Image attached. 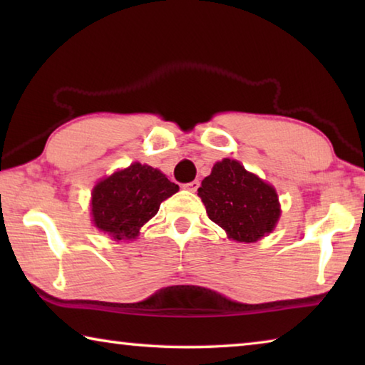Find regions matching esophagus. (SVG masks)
<instances>
[{
  "instance_id": "34e87169",
  "label": "esophagus",
  "mask_w": 365,
  "mask_h": 365,
  "mask_svg": "<svg viewBox=\"0 0 365 365\" xmlns=\"http://www.w3.org/2000/svg\"><path fill=\"white\" fill-rule=\"evenodd\" d=\"M200 180H193V182H188V183H185L183 185V188L185 190H188V191H191V193H195V191L200 188Z\"/></svg>"
}]
</instances>
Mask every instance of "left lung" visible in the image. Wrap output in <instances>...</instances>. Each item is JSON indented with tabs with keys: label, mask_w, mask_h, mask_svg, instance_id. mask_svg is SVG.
Here are the masks:
<instances>
[{
	"label": "left lung",
	"mask_w": 365,
	"mask_h": 365,
	"mask_svg": "<svg viewBox=\"0 0 365 365\" xmlns=\"http://www.w3.org/2000/svg\"><path fill=\"white\" fill-rule=\"evenodd\" d=\"M197 195L205 202L209 219L224 228L232 240L242 243L257 242L274 230L280 217L274 187L233 159L214 164Z\"/></svg>",
	"instance_id": "left-lung-1"
}]
</instances>
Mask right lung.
Returning a JSON list of instances; mask_svg holds the SVG:
<instances>
[{"instance_id": "1", "label": "right lung", "mask_w": 365, "mask_h": 365, "mask_svg": "<svg viewBox=\"0 0 365 365\" xmlns=\"http://www.w3.org/2000/svg\"><path fill=\"white\" fill-rule=\"evenodd\" d=\"M177 191L178 185L160 170L135 163L93 188V222L113 240H132L158 214L160 202Z\"/></svg>"}]
</instances>
